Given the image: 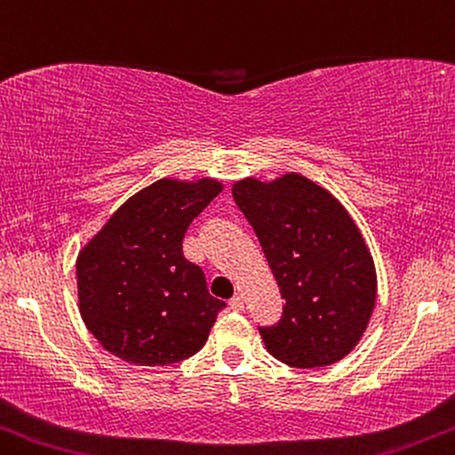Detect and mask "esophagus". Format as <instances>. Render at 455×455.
<instances>
[{
    "label": "esophagus",
    "mask_w": 455,
    "mask_h": 455,
    "mask_svg": "<svg viewBox=\"0 0 455 455\" xmlns=\"http://www.w3.org/2000/svg\"><path fill=\"white\" fill-rule=\"evenodd\" d=\"M229 307H232L234 311L242 313L243 311V297L242 295H235V297L229 299Z\"/></svg>",
    "instance_id": "1"
}]
</instances>
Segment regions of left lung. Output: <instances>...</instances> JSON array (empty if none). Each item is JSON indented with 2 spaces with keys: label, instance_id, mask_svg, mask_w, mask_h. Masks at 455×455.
<instances>
[{
  "label": "left lung",
  "instance_id": "1",
  "mask_svg": "<svg viewBox=\"0 0 455 455\" xmlns=\"http://www.w3.org/2000/svg\"><path fill=\"white\" fill-rule=\"evenodd\" d=\"M232 193L286 300L278 323L258 327L267 349L292 368L341 360L366 331L376 300L374 260L346 207L297 172L237 180Z\"/></svg>",
  "mask_w": 455,
  "mask_h": 455
}]
</instances>
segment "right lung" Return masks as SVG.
Wrapping results in <instances>:
<instances>
[{
	"mask_svg": "<svg viewBox=\"0 0 455 455\" xmlns=\"http://www.w3.org/2000/svg\"><path fill=\"white\" fill-rule=\"evenodd\" d=\"M221 183L160 179L111 215L76 258L79 309L95 339L124 362L166 366L197 354L226 307L183 254L191 221Z\"/></svg>",
	"mask_w": 455,
	"mask_h": 455,
	"instance_id": "add662e5",
	"label": "right lung"
}]
</instances>
